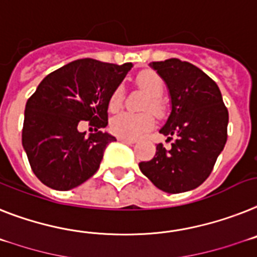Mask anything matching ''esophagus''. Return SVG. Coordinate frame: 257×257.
<instances>
[{
  "instance_id": "obj_1",
  "label": "esophagus",
  "mask_w": 257,
  "mask_h": 257,
  "mask_svg": "<svg viewBox=\"0 0 257 257\" xmlns=\"http://www.w3.org/2000/svg\"><path fill=\"white\" fill-rule=\"evenodd\" d=\"M118 141H121V142H125V144H135L136 140L133 139H126V137H117Z\"/></svg>"
}]
</instances>
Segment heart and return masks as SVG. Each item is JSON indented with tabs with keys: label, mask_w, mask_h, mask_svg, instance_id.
I'll list each match as a JSON object with an SVG mask.
<instances>
[{
	"label": "heart",
	"mask_w": 257,
	"mask_h": 257,
	"mask_svg": "<svg viewBox=\"0 0 257 257\" xmlns=\"http://www.w3.org/2000/svg\"><path fill=\"white\" fill-rule=\"evenodd\" d=\"M136 82L142 91H145L149 95V100L145 104V109H150L155 116L163 117L166 113L165 102L159 98L163 88L165 82L161 78L158 73L153 70H144L140 73L136 78ZM122 88L116 87L112 91L108 99V108L112 112L120 109L122 105ZM154 126V117L152 113H129L122 112L118 113L111 120V131L115 135L126 139H136L142 133L148 132Z\"/></svg>",
	"instance_id": "heart-1"
}]
</instances>
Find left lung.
<instances>
[{
    "mask_svg": "<svg viewBox=\"0 0 257 257\" xmlns=\"http://www.w3.org/2000/svg\"><path fill=\"white\" fill-rule=\"evenodd\" d=\"M169 88L171 112L159 133L174 140L140 163L150 182L167 193L197 188L210 175L227 140L228 112L218 86L197 66L179 59L150 62Z\"/></svg>",
    "mask_w": 257,
    "mask_h": 257,
    "instance_id": "1",
    "label": "left lung"
}]
</instances>
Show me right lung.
<instances>
[{"instance_id":"right-lung-1","label":"right lung","mask_w":257,"mask_h":257,"mask_svg":"<svg viewBox=\"0 0 257 257\" xmlns=\"http://www.w3.org/2000/svg\"><path fill=\"white\" fill-rule=\"evenodd\" d=\"M132 66L75 60L39 83L26 103L22 145L43 184L69 191L98 171L105 148L116 141L100 131L108 124V99ZM82 119L97 133L86 138L79 133Z\"/></svg>"}]
</instances>
